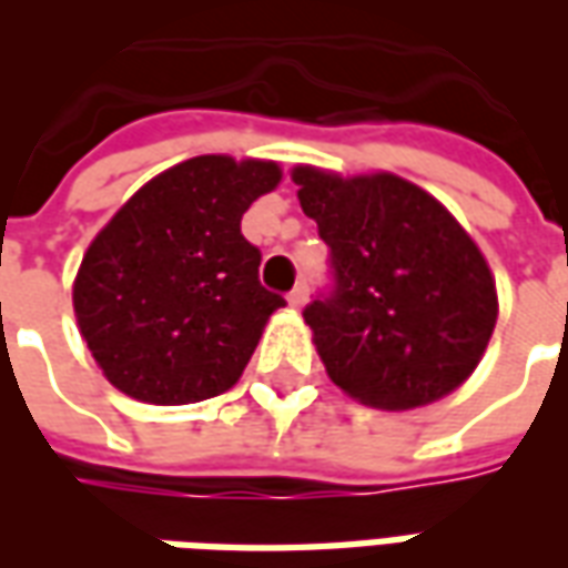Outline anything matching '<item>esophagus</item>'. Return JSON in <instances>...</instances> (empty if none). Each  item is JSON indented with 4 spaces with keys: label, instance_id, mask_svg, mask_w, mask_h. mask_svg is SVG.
Instances as JSON below:
<instances>
[{
    "label": "esophagus",
    "instance_id": "esophagus-1",
    "mask_svg": "<svg viewBox=\"0 0 568 568\" xmlns=\"http://www.w3.org/2000/svg\"><path fill=\"white\" fill-rule=\"evenodd\" d=\"M304 304H307V285H304V283H297L295 288H292V292H288V307L301 310V307H304Z\"/></svg>",
    "mask_w": 568,
    "mask_h": 568
}]
</instances>
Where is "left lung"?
I'll return each mask as SVG.
<instances>
[{"label":"left lung","mask_w":568,"mask_h":568,"mask_svg":"<svg viewBox=\"0 0 568 568\" xmlns=\"http://www.w3.org/2000/svg\"><path fill=\"white\" fill-rule=\"evenodd\" d=\"M292 179L328 246L332 283L304 307L328 377L386 410L453 393L484 356L499 313L471 236L398 175L341 179L297 166Z\"/></svg>","instance_id":"8db88e82"}]
</instances>
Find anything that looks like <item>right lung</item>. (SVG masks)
Wrapping results in <instances>:
<instances>
[{
  "label": "right lung",
  "instance_id": "add662e5",
  "mask_svg": "<svg viewBox=\"0 0 568 568\" xmlns=\"http://www.w3.org/2000/svg\"><path fill=\"white\" fill-rule=\"evenodd\" d=\"M280 166L203 154L118 210L81 261L72 304L112 386L149 405L231 389L283 295L258 280L261 248L240 222Z\"/></svg>",
  "mask_w": 568,
  "mask_h": 568
}]
</instances>
